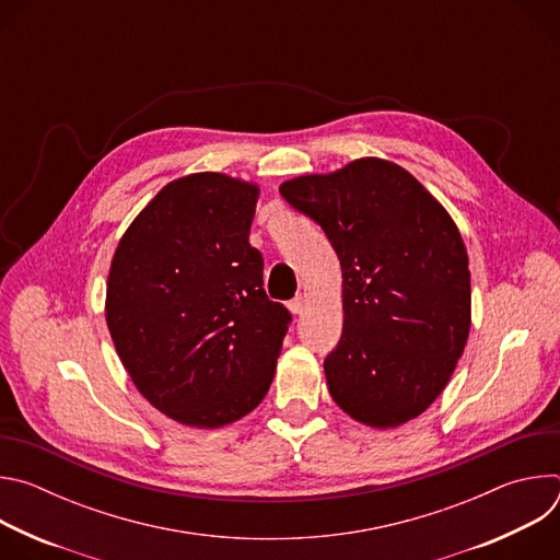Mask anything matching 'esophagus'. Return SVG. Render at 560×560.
<instances>
[{"instance_id":"esophagus-1","label":"esophagus","mask_w":560,"mask_h":560,"mask_svg":"<svg viewBox=\"0 0 560 560\" xmlns=\"http://www.w3.org/2000/svg\"><path fill=\"white\" fill-rule=\"evenodd\" d=\"M303 305H305L303 296H294V299L288 303V307H290L292 314H301V312H303Z\"/></svg>"}]
</instances>
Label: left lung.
Instances as JSON below:
<instances>
[{
	"label": "left lung",
	"instance_id": "8db88e82",
	"mask_svg": "<svg viewBox=\"0 0 560 560\" xmlns=\"http://www.w3.org/2000/svg\"><path fill=\"white\" fill-rule=\"evenodd\" d=\"M279 192L341 261L343 332L324 370L335 404L387 430L423 415L469 335L467 250L447 210L401 166L365 156Z\"/></svg>",
	"mask_w": 560,
	"mask_h": 560
}]
</instances>
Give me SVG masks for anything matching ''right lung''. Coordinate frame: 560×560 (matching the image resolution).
<instances>
[{"mask_svg": "<svg viewBox=\"0 0 560 560\" xmlns=\"http://www.w3.org/2000/svg\"><path fill=\"white\" fill-rule=\"evenodd\" d=\"M259 186L221 173L171 182L119 238L106 324L137 389L190 428H221L270 389L292 322L250 246Z\"/></svg>", "mask_w": 560, "mask_h": 560, "instance_id": "add662e5", "label": "right lung"}]
</instances>
